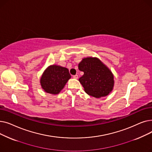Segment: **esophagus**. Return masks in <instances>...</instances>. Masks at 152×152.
<instances>
[{
    "label": "esophagus",
    "instance_id": "1",
    "mask_svg": "<svg viewBox=\"0 0 152 152\" xmlns=\"http://www.w3.org/2000/svg\"><path fill=\"white\" fill-rule=\"evenodd\" d=\"M73 77V78H75V79H78V76H77V75H74Z\"/></svg>",
    "mask_w": 152,
    "mask_h": 152
}]
</instances>
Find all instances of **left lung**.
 Instances as JSON below:
<instances>
[{
    "label": "left lung",
    "mask_w": 152,
    "mask_h": 152,
    "mask_svg": "<svg viewBox=\"0 0 152 152\" xmlns=\"http://www.w3.org/2000/svg\"><path fill=\"white\" fill-rule=\"evenodd\" d=\"M78 68L84 72L79 81L88 95L100 98L107 96L113 91L114 76L99 58L92 57L84 58L78 64Z\"/></svg>",
    "instance_id": "1"
}]
</instances>
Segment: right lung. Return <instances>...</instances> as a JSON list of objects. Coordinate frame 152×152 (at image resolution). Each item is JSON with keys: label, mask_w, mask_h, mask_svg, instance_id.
Segmentation results:
<instances>
[{"label": "right lung", "mask_w": 152, "mask_h": 152, "mask_svg": "<svg viewBox=\"0 0 152 152\" xmlns=\"http://www.w3.org/2000/svg\"><path fill=\"white\" fill-rule=\"evenodd\" d=\"M70 78L71 75L68 68L52 65L44 70L40 79V83L45 92L57 95L64 88Z\"/></svg>", "instance_id": "add662e5"}]
</instances>
